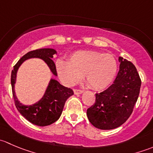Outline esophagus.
I'll return each mask as SVG.
<instances>
[{
  "mask_svg": "<svg viewBox=\"0 0 153 153\" xmlns=\"http://www.w3.org/2000/svg\"><path fill=\"white\" fill-rule=\"evenodd\" d=\"M83 92H84V90H82V89H74V93H75V95H78V94H81V93H83Z\"/></svg>",
  "mask_w": 153,
  "mask_h": 153,
  "instance_id": "obj_1",
  "label": "esophagus"
}]
</instances>
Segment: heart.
Wrapping results in <instances>:
<instances>
[{"mask_svg": "<svg viewBox=\"0 0 153 153\" xmlns=\"http://www.w3.org/2000/svg\"><path fill=\"white\" fill-rule=\"evenodd\" d=\"M58 76L67 85H73L84 75L86 84L95 90H102L113 81L118 65L111 54L95 50H78L71 54L67 62L56 64Z\"/></svg>", "mask_w": 153, "mask_h": 153, "instance_id": "1", "label": "heart"}]
</instances>
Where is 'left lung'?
Here are the masks:
<instances>
[{"label":"left lung","instance_id":"1","mask_svg":"<svg viewBox=\"0 0 153 153\" xmlns=\"http://www.w3.org/2000/svg\"><path fill=\"white\" fill-rule=\"evenodd\" d=\"M119 71L113 84L95 94V102L86 111L89 122L100 129H112L122 125L133 111L141 80L134 64L121 57Z\"/></svg>","mask_w":153,"mask_h":153}]
</instances>
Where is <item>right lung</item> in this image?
<instances>
[{
    "instance_id": "1",
    "label": "right lung",
    "mask_w": 153,
    "mask_h": 153,
    "mask_svg": "<svg viewBox=\"0 0 153 153\" xmlns=\"http://www.w3.org/2000/svg\"><path fill=\"white\" fill-rule=\"evenodd\" d=\"M55 53L56 51L53 49H40L30 51L24 55L14 66V69H12L11 74L12 95L15 101V106L18 112L27 121L37 126H48L55 122L61 116L67 98L74 94L73 90L70 88L60 84V83L56 80L52 79L46 90L45 94L38 102L30 106L23 105L17 99L14 90L17 71L21 64L26 60L32 58H38L44 60L49 66L52 73L57 75L56 67L54 61L52 60Z\"/></svg>"
}]
</instances>
